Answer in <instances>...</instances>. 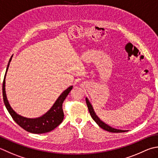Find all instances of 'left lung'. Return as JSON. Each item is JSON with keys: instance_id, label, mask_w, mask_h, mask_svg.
<instances>
[{"instance_id": "8db88e82", "label": "left lung", "mask_w": 158, "mask_h": 158, "mask_svg": "<svg viewBox=\"0 0 158 158\" xmlns=\"http://www.w3.org/2000/svg\"><path fill=\"white\" fill-rule=\"evenodd\" d=\"M85 101H86V104H87V106L88 107L89 112V114H90V115L92 116V119H93L94 121L97 123V124L98 126H99L100 127H101L102 129H103L104 130H106V131H110V132H113V133H122V132L127 131H126V130H121V129H117L112 128V127H111L110 126L107 125V124H106V123H103L97 116V114H95L93 107H92V105L90 104V103H89V101H88V99L87 98H85Z\"/></svg>"}]
</instances>
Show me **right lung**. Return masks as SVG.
<instances>
[{
    "label": "right lung",
    "mask_w": 158,
    "mask_h": 158,
    "mask_svg": "<svg viewBox=\"0 0 158 158\" xmlns=\"http://www.w3.org/2000/svg\"><path fill=\"white\" fill-rule=\"evenodd\" d=\"M12 56L9 61L2 83L3 101H4L6 108H7L9 113L10 114L11 116L14 119V121L18 125L20 126L22 128L27 131L28 132L39 134L51 131L55 128H56L59 125H60L61 123L63 121L64 114L62 109V104L65 98H66L71 89H73V85L68 88L66 90H64L60 94L56 101L55 102L53 106L44 115L35 118H25V117L21 116L16 112H15V111L10 106L5 92V77L9 69V63H10L12 59Z\"/></svg>",
    "instance_id": "1"
}]
</instances>
